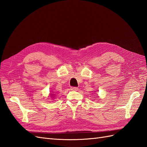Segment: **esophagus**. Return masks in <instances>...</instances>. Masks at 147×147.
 <instances>
[{"label":"esophagus","mask_w":147,"mask_h":147,"mask_svg":"<svg viewBox=\"0 0 147 147\" xmlns=\"http://www.w3.org/2000/svg\"><path fill=\"white\" fill-rule=\"evenodd\" d=\"M70 90H72V91H78V89L77 87H72L70 88Z\"/></svg>","instance_id":"obj_1"}]
</instances>
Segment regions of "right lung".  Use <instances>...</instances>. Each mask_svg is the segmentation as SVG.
Instances as JSON below:
<instances>
[{
    "mask_svg": "<svg viewBox=\"0 0 147 147\" xmlns=\"http://www.w3.org/2000/svg\"><path fill=\"white\" fill-rule=\"evenodd\" d=\"M50 96L53 97V98H54V97H55V94H52V93H51V94H50Z\"/></svg>",
    "mask_w": 147,
    "mask_h": 147,
    "instance_id": "obj_1",
    "label": "right lung"
}]
</instances>
